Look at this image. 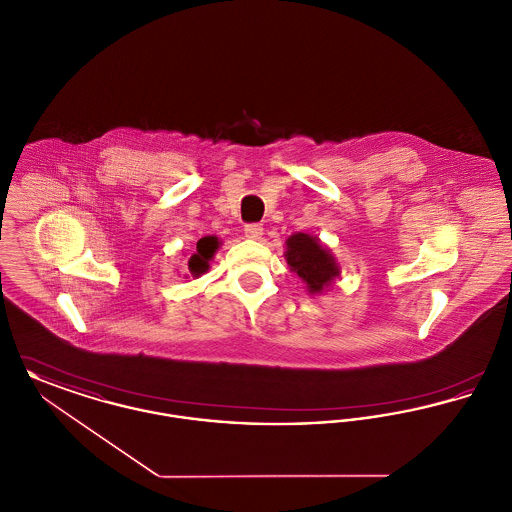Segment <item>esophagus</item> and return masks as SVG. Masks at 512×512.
<instances>
[{"instance_id": "obj_1", "label": "esophagus", "mask_w": 512, "mask_h": 512, "mask_svg": "<svg viewBox=\"0 0 512 512\" xmlns=\"http://www.w3.org/2000/svg\"><path fill=\"white\" fill-rule=\"evenodd\" d=\"M244 232L247 238H251V240H259V238L263 236V226H261V224H255V222H251V224H245Z\"/></svg>"}]
</instances>
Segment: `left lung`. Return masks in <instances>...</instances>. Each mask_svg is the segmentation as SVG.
Returning <instances> with one entry per match:
<instances>
[{
    "instance_id": "1",
    "label": "left lung",
    "mask_w": 512,
    "mask_h": 512,
    "mask_svg": "<svg viewBox=\"0 0 512 512\" xmlns=\"http://www.w3.org/2000/svg\"><path fill=\"white\" fill-rule=\"evenodd\" d=\"M284 257L293 272L307 284V292L311 295L326 290L340 276L334 255L320 244L317 236L305 232L292 234L286 240Z\"/></svg>"
}]
</instances>
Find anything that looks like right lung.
Listing matches in <instances>:
<instances>
[{"instance_id":"right-lung-1","label":"right lung","mask_w":512,"mask_h":512,"mask_svg":"<svg viewBox=\"0 0 512 512\" xmlns=\"http://www.w3.org/2000/svg\"><path fill=\"white\" fill-rule=\"evenodd\" d=\"M219 238L217 236H205L201 238L197 245H195V251L192 253V257L188 259V272L192 276H201L203 272L209 270V261L213 259V255L217 253L219 249Z\"/></svg>"}]
</instances>
